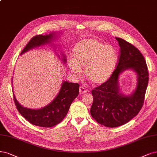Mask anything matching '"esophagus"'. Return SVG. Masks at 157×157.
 <instances>
[{
	"mask_svg": "<svg viewBox=\"0 0 157 157\" xmlns=\"http://www.w3.org/2000/svg\"><path fill=\"white\" fill-rule=\"evenodd\" d=\"M87 92V90H86L83 86H81L79 87V94H85L86 92Z\"/></svg>",
	"mask_w": 157,
	"mask_h": 157,
	"instance_id": "34e87169",
	"label": "esophagus"
}]
</instances>
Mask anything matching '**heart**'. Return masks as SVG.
<instances>
[{"label": "heart", "instance_id": "1", "mask_svg": "<svg viewBox=\"0 0 157 157\" xmlns=\"http://www.w3.org/2000/svg\"><path fill=\"white\" fill-rule=\"evenodd\" d=\"M69 68L79 75L84 68L86 78L93 84H101L110 78L117 63V51L109 44L94 39L81 40L73 49Z\"/></svg>", "mask_w": 157, "mask_h": 157}]
</instances>
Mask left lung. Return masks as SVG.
Returning a JSON list of instances; mask_svg holds the SVG:
<instances>
[{
	"mask_svg": "<svg viewBox=\"0 0 157 157\" xmlns=\"http://www.w3.org/2000/svg\"><path fill=\"white\" fill-rule=\"evenodd\" d=\"M115 38L120 47L117 68L107 82L92 90L90 114L98 123L109 127L124 125L138 114L149 81L146 62L140 52L123 39ZM128 69L137 74V85L131 95L125 96L119 92L118 79L120 74Z\"/></svg>",
	"mask_w": 157,
	"mask_h": 157,
	"instance_id": "8db88e82",
	"label": "left lung"
}]
</instances>
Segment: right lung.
<instances>
[{
    "label": "right lung",
    "instance_id": "obj_1",
    "mask_svg": "<svg viewBox=\"0 0 157 157\" xmlns=\"http://www.w3.org/2000/svg\"><path fill=\"white\" fill-rule=\"evenodd\" d=\"M57 37V33L49 35H38L32 37L23 49L21 55L30 50L50 43ZM63 61L66 63V57L63 56ZM78 83L63 82L59 93L48 105L39 109L22 107L17 101L13 93L14 102L19 113L29 122L34 125L43 127H52L59 124L64 119L74 100L79 94Z\"/></svg>",
    "mask_w": 157,
    "mask_h": 157
}]
</instances>
